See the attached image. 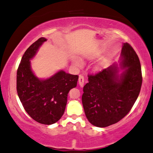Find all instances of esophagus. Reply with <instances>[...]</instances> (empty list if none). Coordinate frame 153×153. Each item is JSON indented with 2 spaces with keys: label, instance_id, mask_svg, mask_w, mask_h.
Segmentation results:
<instances>
[{
  "label": "esophagus",
  "instance_id": "34e87169",
  "mask_svg": "<svg viewBox=\"0 0 153 153\" xmlns=\"http://www.w3.org/2000/svg\"><path fill=\"white\" fill-rule=\"evenodd\" d=\"M84 77L82 76V75H79V84L81 87H83L84 85Z\"/></svg>",
  "mask_w": 153,
  "mask_h": 153
}]
</instances>
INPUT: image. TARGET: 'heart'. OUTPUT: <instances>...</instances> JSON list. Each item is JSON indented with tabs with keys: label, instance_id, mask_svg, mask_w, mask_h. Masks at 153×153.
<instances>
[{
	"label": "heart",
	"instance_id": "heart-1",
	"mask_svg": "<svg viewBox=\"0 0 153 153\" xmlns=\"http://www.w3.org/2000/svg\"><path fill=\"white\" fill-rule=\"evenodd\" d=\"M102 53H103V51L102 50H96V51H90V52L84 54L83 55V59L85 60L91 61V60L95 59L96 58L99 57ZM72 62H73L75 66H76L77 68H82L83 66V62H82L81 59H73V61H72ZM109 63H110V59L109 58L105 59L102 60L101 62H100L99 63H98L97 64L95 65L94 66L95 71L99 72L100 70L105 68L109 65Z\"/></svg>",
	"mask_w": 153,
	"mask_h": 153
}]
</instances>
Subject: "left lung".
Listing matches in <instances>:
<instances>
[{
  "mask_svg": "<svg viewBox=\"0 0 153 153\" xmlns=\"http://www.w3.org/2000/svg\"><path fill=\"white\" fill-rule=\"evenodd\" d=\"M119 74L116 63L95 75H89L83 87L82 103L89 122L107 127L119 122L131 111L139 96L142 83L139 57L130 44L124 43Z\"/></svg>",
  "mask_w": 153,
  "mask_h": 153,
  "instance_id": "left-lung-1",
  "label": "left lung"
}]
</instances>
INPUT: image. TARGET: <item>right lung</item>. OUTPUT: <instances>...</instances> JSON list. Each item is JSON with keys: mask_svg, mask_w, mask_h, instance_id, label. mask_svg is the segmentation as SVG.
I'll return each mask as SVG.
<instances>
[{"mask_svg": "<svg viewBox=\"0 0 153 153\" xmlns=\"http://www.w3.org/2000/svg\"><path fill=\"white\" fill-rule=\"evenodd\" d=\"M47 39L40 37L23 55L17 70V92L25 111L37 123L54 124L62 117L68 94L76 86L78 75L57 72L50 78L39 79L32 71L30 59Z\"/></svg>", "mask_w": 153, "mask_h": 153, "instance_id": "right-lung-1", "label": "right lung"}]
</instances>
